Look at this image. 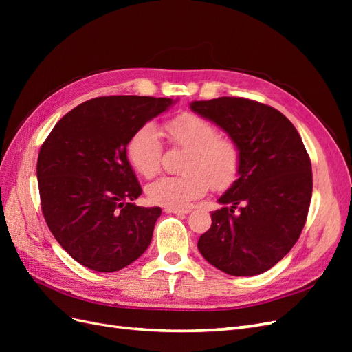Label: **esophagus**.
<instances>
[{
  "label": "esophagus",
  "mask_w": 352,
  "mask_h": 352,
  "mask_svg": "<svg viewBox=\"0 0 352 352\" xmlns=\"http://www.w3.org/2000/svg\"><path fill=\"white\" fill-rule=\"evenodd\" d=\"M164 211L166 212H173V214H188L189 210H180V208H168V207H164Z\"/></svg>",
  "instance_id": "esophagus-1"
}]
</instances>
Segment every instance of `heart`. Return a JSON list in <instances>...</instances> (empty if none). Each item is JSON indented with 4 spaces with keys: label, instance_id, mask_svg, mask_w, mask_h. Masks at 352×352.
<instances>
[{
    "label": "heart",
    "instance_id": "b5f03b06",
    "mask_svg": "<svg viewBox=\"0 0 352 352\" xmlns=\"http://www.w3.org/2000/svg\"><path fill=\"white\" fill-rule=\"evenodd\" d=\"M168 141L188 150L182 164L184 175L164 176L146 188L151 202L168 208H185L201 198L208 186L226 190L241 172L242 154L232 138L219 136L216 124L195 113H180L164 126ZM127 158L138 173L154 177L162 168L163 142L158 129L144 124L127 144Z\"/></svg>",
    "mask_w": 352,
    "mask_h": 352
}]
</instances>
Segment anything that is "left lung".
I'll return each instance as SVG.
<instances>
[{"mask_svg": "<svg viewBox=\"0 0 352 352\" xmlns=\"http://www.w3.org/2000/svg\"><path fill=\"white\" fill-rule=\"evenodd\" d=\"M221 127L242 154L239 177L219 198L198 250L232 276L267 272L291 251L313 192L311 162L295 126L276 109L239 97L190 102Z\"/></svg>", "mask_w": 352, "mask_h": 352, "instance_id": "left-lung-1", "label": "left lung"}]
</instances>
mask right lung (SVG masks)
<instances>
[{
	"instance_id": "add662e5",
	"label": "right lung",
	"mask_w": 352,
	"mask_h": 352,
	"mask_svg": "<svg viewBox=\"0 0 352 352\" xmlns=\"http://www.w3.org/2000/svg\"><path fill=\"white\" fill-rule=\"evenodd\" d=\"M176 101L114 95L85 101L54 126L38 155L41 208L57 242L85 267L117 272L153 239L160 207L142 194L126 148L138 129Z\"/></svg>"
}]
</instances>
